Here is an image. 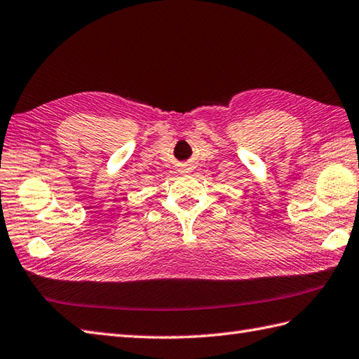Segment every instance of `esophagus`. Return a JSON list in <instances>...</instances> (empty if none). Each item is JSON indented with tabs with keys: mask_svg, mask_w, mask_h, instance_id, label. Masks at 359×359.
Here are the masks:
<instances>
[{
	"mask_svg": "<svg viewBox=\"0 0 359 359\" xmlns=\"http://www.w3.org/2000/svg\"><path fill=\"white\" fill-rule=\"evenodd\" d=\"M193 170H194V166L191 165V163H184V165H180V172H193Z\"/></svg>",
	"mask_w": 359,
	"mask_h": 359,
	"instance_id": "34e87169",
	"label": "esophagus"
}]
</instances>
